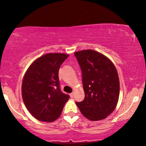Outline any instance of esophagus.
I'll return each mask as SVG.
<instances>
[{"mask_svg":"<svg viewBox=\"0 0 146 146\" xmlns=\"http://www.w3.org/2000/svg\"><path fill=\"white\" fill-rule=\"evenodd\" d=\"M74 96V92H72L71 94H70V96L71 98H73Z\"/></svg>","mask_w":146,"mask_h":146,"instance_id":"1","label":"esophagus"}]
</instances>
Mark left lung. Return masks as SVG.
Here are the masks:
<instances>
[{
	"label": "left lung",
	"mask_w": 146,
	"mask_h": 146,
	"mask_svg": "<svg viewBox=\"0 0 146 146\" xmlns=\"http://www.w3.org/2000/svg\"><path fill=\"white\" fill-rule=\"evenodd\" d=\"M80 66L85 98L76 102L81 113L90 120H101L116 107L119 81L115 66L104 55L92 50L74 53Z\"/></svg>",
	"instance_id": "obj_1"
}]
</instances>
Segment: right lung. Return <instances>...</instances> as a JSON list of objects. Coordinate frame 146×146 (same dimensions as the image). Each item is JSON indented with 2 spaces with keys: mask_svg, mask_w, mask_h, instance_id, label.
Segmentation results:
<instances>
[{
  "mask_svg": "<svg viewBox=\"0 0 146 146\" xmlns=\"http://www.w3.org/2000/svg\"><path fill=\"white\" fill-rule=\"evenodd\" d=\"M68 54H46L34 61L26 72L22 96L29 112L40 121L50 122L58 118L69 99L60 88L58 71Z\"/></svg>",
  "mask_w": 146,
  "mask_h": 146,
  "instance_id": "add662e5",
  "label": "right lung"
}]
</instances>
